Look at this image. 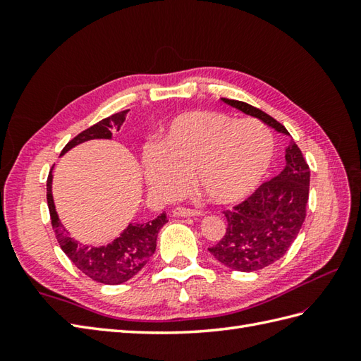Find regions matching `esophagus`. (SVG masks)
<instances>
[{
  "label": "esophagus",
  "instance_id": "esophagus-1",
  "mask_svg": "<svg viewBox=\"0 0 361 361\" xmlns=\"http://www.w3.org/2000/svg\"><path fill=\"white\" fill-rule=\"evenodd\" d=\"M172 212H173V216H176V217H195V216H200V212H198V211L190 209V208H185V206H178V208H175Z\"/></svg>",
  "mask_w": 361,
  "mask_h": 361
}]
</instances>
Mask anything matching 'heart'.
Here are the masks:
<instances>
[{
    "label": "heart",
    "instance_id": "heart-1",
    "mask_svg": "<svg viewBox=\"0 0 361 361\" xmlns=\"http://www.w3.org/2000/svg\"><path fill=\"white\" fill-rule=\"evenodd\" d=\"M274 141L262 122L214 110L186 111L171 121L158 144L144 149L149 185L164 197L183 194L189 173L198 189L217 204L247 198L262 181Z\"/></svg>",
    "mask_w": 361,
    "mask_h": 361
}]
</instances>
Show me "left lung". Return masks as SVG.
Here are the masks:
<instances>
[{"label":"left lung","mask_w":361,"mask_h":361,"mask_svg":"<svg viewBox=\"0 0 361 361\" xmlns=\"http://www.w3.org/2000/svg\"><path fill=\"white\" fill-rule=\"evenodd\" d=\"M221 101L288 135L281 122L256 106L234 99ZM286 161L278 176L262 183L233 209L224 211L226 233L208 248L219 262L235 271H257L279 260L295 242L307 214L310 169L295 142L287 149Z\"/></svg>","instance_id":"obj_1"}]
</instances>
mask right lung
I'll list each match as a JSON object with an SVG mask.
<instances>
[{"label":"right lung","instance_id":"right-lung-1","mask_svg":"<svg viewBox=\"0 0 361 361\" xmlns=\"http://www.w3.org/2000/svg\"><path fill=\"white\" fill-rule=\"evenodd\" d=\"M128 110L114 113L111 116L99 121L97 124L91 126L90 128L83 130L75 137L68 142L63 150L73 149L74 145L85 142L88 140H96V137H111V130L119 132L122 124L127 118ZM51 183L52 175L49 172L48 181H46V198H48V208L51 216V225L56 239L63 250L65 255L70 257L71 262L79 268V270L87 274L90 279L101 283H109V286H118V283L127 282L132 279L137 271L147 264V260L153 256L157 248V235L158 231L167 221L166 214H161L157 219H153L147 224H136L130 225L124 233L118 237L113 243L101 248L82 247L80 243L75 242L68 235L66 229L60 224L57 217L56 208H54V200L51 194Z\"/></svg>","mask_w":361,"mask_h":361}]
</instances>
